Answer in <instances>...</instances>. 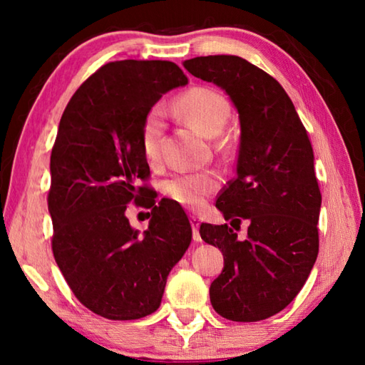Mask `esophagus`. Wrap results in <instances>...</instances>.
I'll use <instances>...</instances> for the list:
<instances>
[{
  "label": "esophagus",
  "instance_id": "obj_1",
  "mask_svg": "<svg viewBox=\"0 0 365 365\" xmlns=\"http://www.w3.org/2000/svg\"><path fill=\"white\" fill-rule=\"evenodd\" d=\"M190 222H191V227H193V240H195L196 243H200V242H201V235H200V225H201V220L197 219V217H195V215H191Z\"/></svg>",
  "mask_w": 365,
  "mask_h": 365
}]
</instances>
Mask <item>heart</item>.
I'll return each instance as SVG.
<instances>
[{"instance_id": "heart-1", "label": "heart", "mask_w": 365, "mask_h": 365, "mask_svg": "<svg viewBox=\"0 0 365 365\" xmlns=\"http://www.w3.org/2000/svg\"><path fill=\"white\" fill-rule=\"evenodd\" d=\"M175 113L207 138L219 137L230 117V103L220 91L209 86H193L182 93L174 103ZM164 137L163 110L153 108L141 123V150L148 163H158ZM219 187L217 177L211 172L177 175L165 182L164 190L178 205L197 211L206 197Z\"/></svg>"}]
</instances>
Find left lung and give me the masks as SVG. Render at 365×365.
<instances>
[{
    "instance_id": "obj_1",
    "label": "left lung",
    "mask_w": 365,
    "mask_h": 365,
    "mask_svg": "<svg viewBox=\"0 0 365 365\" xmlns=\"http://www.w3.org/2000/svg\"><path fill=\"white\" fill-rule=\"evenodd\" d=\"M183 67L224 90L238 110L237 177L215 206L232 227L248 220V237L227 224H201L200 235L224 255L209 288L214 311L257 322L296 298L317 259L322 195L311 141L283 86L246 59L200 56Z\"/></svg>"
}]
</instances>
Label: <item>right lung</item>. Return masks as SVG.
Segmentation results:
<instances>
[{
	"mask_svg": "<svg viewBox=\"0 0 365 365\" xmlns=\"http://www.w3.org/2000/svg\"><path fill=\"white\" fill-rule=\"evenodd\" d=\"M187 83L170 61H115L80 85L61 117L49 163L53 255L76 298L101 317L135 320L156 311L191 243L187 214L169 201L146 197L151 219L143 233L125 215L148 191L138 187L150 175L145 115Z\"/></svg>",
	"mask_w": 365,
	"mask_h": 365,
	"instance_id": "1",
	"label": "right lung"
}]
</instances>
